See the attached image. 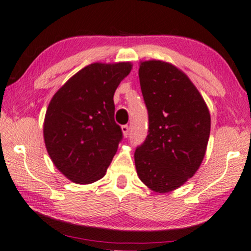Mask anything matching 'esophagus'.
Listing matches in <instances>:
<instances>
[{
    "label": "esophagus",
    "mask_w": 251,
    "mask_h": 251,
    "mask_svg": "<svg viewBox=\"0 0 251 251\" xmlns=\"http://www.w3.org/2000/svg\"><path fill=\"white\" fill-rule=\"evenodd\" d=\"M121 130H122V133H123V136H125L126 138L129 136V130H130V128H129V126H128V125H125V126H121Z\"/></svg>",
    "instance_id": "esophagus-1"
}]
</instances>
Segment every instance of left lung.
<instances>
[{"label":"left lung","instance_id":"8db88e82","mask_svg":"<svg viewBox=\"0 0 251 251\" xmlns=\"http://www.w3.org/2000/svg\"><path fill=\"white\" fill-rule=\"evenodd\" d=\"M139 81L150 128L134 151L137 174L151 190L168 194L194 176L205 157L209 110L188 75L169 62H140Z\"/></svg>","mask_w":251,"mask_h":251}]
</instances>
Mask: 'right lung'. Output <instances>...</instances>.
Listing matches in <instances>:
<instances>
[{"label":"right lung","mask_w":251,"mask_h":251,"mask_svg":"<svg viewBox=\"0 0 251 251\" xmlns=\"http://www.w3.org/2000/svg\"><path fill=\"white\" fill-rule=\"evenodd\" d=\"M132 64L92 63L54 94L43 133L55 168L75 183L101 179L122 139L114 121L113 96Z\"/></svg>","instance_id":"obj_1"}]
</instances>
